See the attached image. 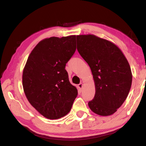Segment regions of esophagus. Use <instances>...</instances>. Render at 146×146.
Segmentation results:
<instances>
[{
	"mask_svg": "<svg viewBox=\"0 0 146 146\" xmlns=\"http://www.w3.org/2000/svg\"><path fill=\"white\" fill-rule=\"evenodd\" d=\"M78 89L80 90H82V88H83V83L82 82H80V84H79L78 85Z\"/></svg>",
	"mask_w": 146,
	"mask_h": 146,
	"instance_id": "1",
	"label": "esophagus"
}]
</instances>
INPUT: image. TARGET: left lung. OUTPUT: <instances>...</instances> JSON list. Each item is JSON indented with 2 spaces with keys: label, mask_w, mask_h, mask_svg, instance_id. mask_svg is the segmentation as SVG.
<instances>
[{
  "label": "left lung",
  "mask_w": 146,
  "mask_h": 146,
  "mask_svg": "<svg viewBox=\"0 0 146 146\" xmlns=\"http://www.w3.org/2000/svg\"><path fill=\"white\" fill-rule=\"evenodd\" d=\"M77 50L88 64L95 86L90 110L100 116L111 115L126 99L132 83L129 62L114 43L94 35H76Z\"/></svg>",
  "instance_id": "1"
}]
</instances>
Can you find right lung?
<instances>
[{
  "label": "right lung",
  "mask_w": 146,
  "mask_h": 146,
  "mask_svg": "<svg viewBox=\"0 0 146 146\" xmlns=\"http://www.w3.org/2000/svg\"><path fill=\"white\" fill-rule=\"evenodd\" d=\"M75 45V35L43 39L31 51L24 66L23 86L27 99L48 119L67 115L77 96V89L70 82L65 70Z\"/></svg>",
  "instance_id": "obj_1"
}]
</instances>
